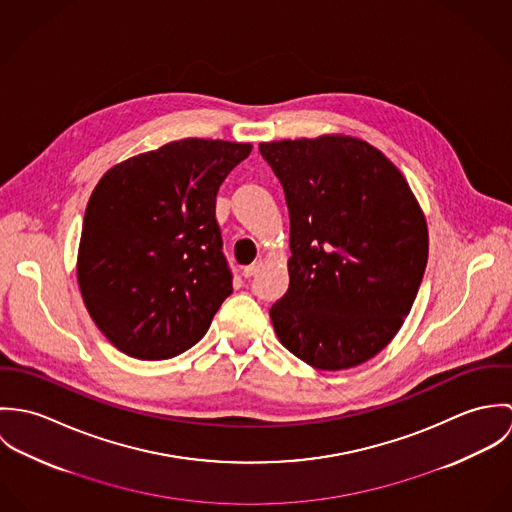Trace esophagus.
<instances>
[{
  "instance_id": "obj_1",
  "label": "esophagus",
  "mask_w": 512,
  "mask_h": 512,
  "mask_svg": "<svg viewBox=\"0 0 512 512\" xmlns=\"http://www.w3.org/2000/svg\"><path fill=\"white\" fill-rule=\"evenodd\" d=\"M262 266H264V260H256L254 264H250V266H246L244 270H242V274L246 276V278H250V276H256L260 270H262Z\"/></svg>"
}]
</instances>
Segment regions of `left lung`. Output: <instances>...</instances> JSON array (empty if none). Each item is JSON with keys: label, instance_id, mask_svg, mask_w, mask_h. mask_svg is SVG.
Listing matches in <instances>:
<instances>
[{"label": "left lung", "instance_id": "left-lung-1", "mask_svg": "<svg viewBox=\"0 0 512 512\" xmlns=\"http://www.w3.org/2000/svg\"><path fill=\"white\" fill-rule=\"evenodd\" d=\"M290 211V288L270 309L280 343L317 370L376 357L428 264V222L402 171L365 140L262 142Z\"/></svg>", "mask_w": 512, "mask_h": 512}]
</instances>
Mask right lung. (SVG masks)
Returning <instances> with one entry per match:
<instances>
[{
	"label": "right lung",
	"instance_id": "right-lung-1",
	"mask_svg": "<svg viewBox=\"0 0 512 512\" xmlns=\"http://www.w3.org/2000/svg\"><path fill=\"white\" fill-rule=\"evenodd\" d=\"M252 144L185 138L110 167L82 222L76 280L102 335L142 361L177 357L232 293L215 219Z\"/></svg>",
	"mask_w": 512,
	"mask_h": 512
}]
</instances>
